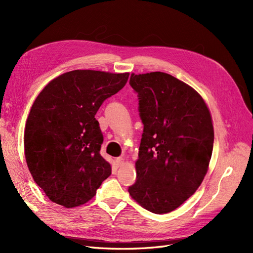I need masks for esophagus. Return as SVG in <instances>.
<instances>
[{"instance_id": "34e87169", "label": "esophagus", "mask_w": 253, "mask_h": 253, "mask_svg": "<svg viewBox=\"0 0 253 253\" xmlns=\"http://www.w3.org/2000/svg\"><path fill=\"white\" fill-rule=\"evenodd\" d=\"M116 163H117V165L119 167H121V166H123L125 164V160H124L123 157H118L117 160H116Z\"/></svg>"}]
</instances>
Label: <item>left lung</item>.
Instances as JSON below:
<instances>
[{
  "mask_svg": "<svg viewBox=\"0 0 253 253\" xmlns=\"http://www.w3.org/2000/svg\"><path fill=\"white\" fill-rule=\"evenodd\" d=\"M144 133L129 194L154 213L170 212L197 191L213 146L207 103L189 84L163 72L131 74Z\"/></svg>",
  "mask_w": 253,
  "mask_h": 253,
  "instance_id": "1",
  "label": "left lung"
}]
</instances>
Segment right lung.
I'll return each instance as SVG.
<instances>
[{
  "label": "right lung",
  "instance_id": "right-lung-1",
  "mask_svg": "<svg viewBox=\"0 0 253 253\" xmlns=\"http://www.w3.org/2000/svg\"><path fill=\"white\" fill-rule=\"evenodd\" d=\"M129 73L75 70L51 80L27 118V166L48 198L67 209L97 194L111 174L100 155L103 135L95 116L105 99L127 83Z\"/></svg>",
  "mask_w": 253,
  "mask_h": 253
}]
</instances>
